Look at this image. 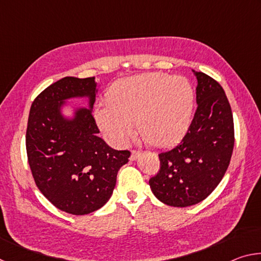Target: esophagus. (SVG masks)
Instances as JSON below:
<instances>
[{
    "mask_svg": "<svg viewBox=\"0 0 261 261\" xmlns=\"http://www.w3.org/2000/svg\"><path fill=\"white\" fill-rule=\"evenodd\" d=\"M141 154L140 151H138V149H132L131 151V155H130V159L131 160H136L137 158H138Z\"/></svg>",
    "mask_w": 261,
    "mask_h": 261,
    "instance_id": "1",
    "label": "esophagus"
}]
</instances>
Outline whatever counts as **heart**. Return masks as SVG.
Listing matches in <instances>:
<instances>
[{"mask_svg":"<svg viewBox=\"0 0 261 261\" xmlns=\"http://www.w3.org/2000/svg\"><path fill=\"white\" fill-rule=\"evenodd\" d=\"M194 93L184 77L163 72L139 74L117 83L107 106L95 112L96 121L115 144H124L137 123L145 143L165 148L177 144L192 120Z\"/></svg>","mask_w":261,"mask_h":261,"instance_id":"obj_1","label":"heart"}]
</instances>
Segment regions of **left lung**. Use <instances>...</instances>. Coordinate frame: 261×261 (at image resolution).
<instances>
[{
    "label": "left lung",
    "instance_id": "1",
    "mask_svg": "<svg viewBox=\"0 0 261 261\" xmlns=\"http://www.w3.org/2000/svg\"><path fill=\"white\" fill-rule=\"evenodd\" d=\"M197 77V109L180 143L159 154L160 169L149 178L159 200L174 207L196 205L218 187L230 163L235 131L222 86L204 72Z\"/></svg>",
    "mask_w": 261,
    "mask_h": 261
}]
</instances>
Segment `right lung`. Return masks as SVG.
I'll return each instance as SVG.
<instances>
[{
	"label": "right lung",
	"instance_id": "right-lung-1",
	"mask_svg": "<svg viewBox=\"0 0 261 261\" xmlns=\"http://www.w3.org/2000/svg\"><path fill=\"white\" fill-rule=\"evenodd\" d=\"M95 77H64L45 88L31 106L26 152L34 182L57 208L73 215L92 213L109 200L130 151H117L98 137L91 109L73 120L60 113L64 100L88 96L93 107Z\"/></svg>",
	"mask_w": 261,
	"mask_h": 261
}]
</instances>
